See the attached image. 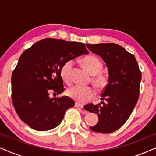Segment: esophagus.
Wrapping results in <instances>:
<instances>
[{
    "label": "esophagus",
    "instance_id": "1",
    "mask_svg": "<svg viewBox=\"0 0 156 156\" xmlns=\"http://www.w3.org/2000/svg\"><path fill=\"white\" fill-rule=\"evenodd\" d=\"M75 106H76V107H80V108H83V104H79L77 103V102H76L75 103Z\"/></svg>",
    "mask_w": 156,
    "mask_h": 156
}]
</instances>
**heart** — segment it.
<instances>
[{
    "instance_id": "1",
    "label": "heart",
    "mask_w": 156,
    "mask_h": 156,
    "mask_svg": "<svg viewBox=\"0 0 156 156\" xmlns=\"http://www.w3.org/2000/svg\"><path fill=\"white\" fill-rule=\"evenodd\" d=\"M83 65L89 72L93 74V82L98 89H102L108 84V76L102 73L101 70L103 67L101 61L98 57L89 55L83 59ZM74 62L69 59L63 64L60 69V74L64 82L70 84L72 82V73ZM94 89L91 87L75 85L67 90V94L72 99L80 104L87 103L95 97Z\"/></svg>"
}]
</instances>
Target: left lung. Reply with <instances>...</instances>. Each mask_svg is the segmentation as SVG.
<instances>
[{
  "instance_id": "obj_1",
  "label": "left lung",
  "mask_w": 156,
  "mask_h": 156,
  "mask_svg": "<svg viewBox=\"0 0 156 156\" xmlns=\"http://www.w3.org/2000/svg\"><path fill=\"white\" fill-rule=\"evenodd\" d=\"M89 50L103 59L108 72V82L101 95V104H88L85 110L97 114L98 123L91 131L112 133L126 123L138 97L141 80L137 61L133 55L114 43L86 44Z\"/></svg>"
}]
</instances>
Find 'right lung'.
<instances>
[{
    "label": "right lung",
    "mask_w": 156,
    "mask_h": 156,
    "mask_svg": "<svg viewBox=\"0 0 156 156\" xmlns=\"http://www.w3.org/2000/svg\"><path fill=\"white\" fill-rule=\"evenodd\" d=\"M89 54L84 43L47 38L25 50L12 74V101L16 112L31 129L44 131L57 127L66 110L73 107L71 98L50 97L65 89L60 74L66 61Z\"/></svg>",
    "instance_id": "1"
}]
</instances>
